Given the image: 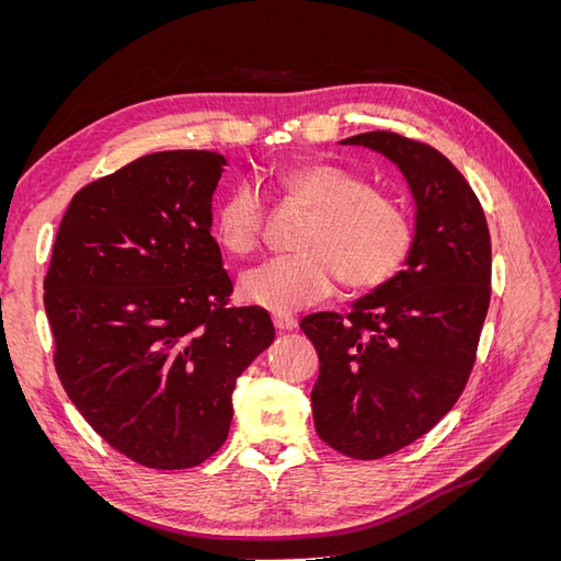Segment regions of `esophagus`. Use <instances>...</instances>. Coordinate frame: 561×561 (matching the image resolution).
I'll return each mask as SVG.
<instances>
[{"instance_id": "34e87169", "label": "esophagus", "mask_w": 561, "mask_h": 561, "mask_svg": "<svg viewBox=\"0 0 561 561\" xmlns=\"http://www.w3.org/2000/svg\"><path fill=\"white\" fill-rule=\"evenodd\" d=\"M297 318L295 316H290V313H274V325H276V330H280V332H293V330H297Z\"/></svg>"}]
</instances>
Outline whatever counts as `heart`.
Returning <instances> with one entry per match:
<instances>
[{"label":"heart","instance_id":"obj_1","mask_svg":"<svg viewBox=\"0 0 561 561\" xmlns=\"http://www.w3.org/2000/svg\"><path fill=\"white\" fill-rule=\"evenodd\" d=\"M278 186L311 210L299 248L248 271L241 295L257 307L287 313L325 299L339 280L371 290L393 278L412 250L410 215L396 198L369 190L346 168L328 161H299L283 168ZM264 201L254 184L241 182L215 215V236L233 257L262 243Z\"/></svg>","mask_w":561,"mask_h":561}]
</instances>
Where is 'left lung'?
Here are the masks:
<instances>
[{
    "mask_svg": "<svg viewBox=\"0 0 561 561\" xmlns=\"http://www.w3.org/2000/svg\"><path fill=\"white\" fill-rule=\"evenodd\" d=\"M393 161L416 201L404 268L351 313L301 318L320 360L311 390L320 439L375 461L426 435L461 398L491 297V239L478 196L426 142L390 130L353 135Z\"/></svg>",
    "mask_w": 561,
    "mask_h": 561,
    "instance_id": "left-lung-1",
    "label": "left lung"
}]
</instances>
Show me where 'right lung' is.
<instances>
[{
	"instance_id": "1",
	"label": "right lung",
	"mask_w": 561,
	"mask_h": 561,
	"mask_svg": "<svg viewBox=\"0 0 561 561\" xmlns=\"http://www.w3.org/2000/svg\"><path fill=\"white\" fill-rule=\"evenodd\" d=\"M225 157L157 151L75 194L44 278L67 398L118 454L194 468L225 445L231 393L276 336L260 307H231L210 233Z\"/></svg>"
}]
</instances>
